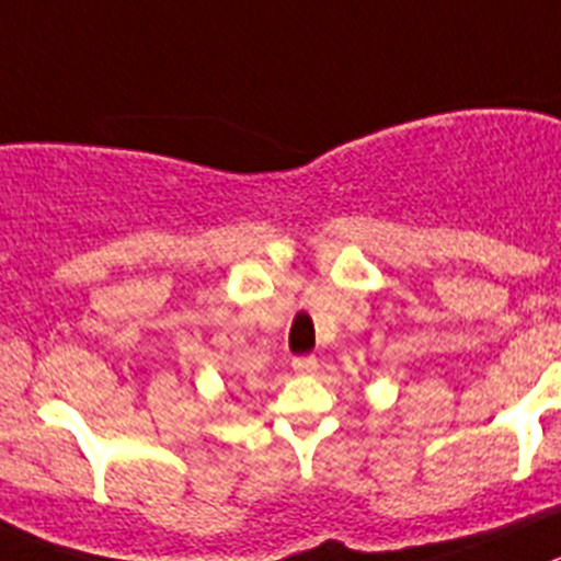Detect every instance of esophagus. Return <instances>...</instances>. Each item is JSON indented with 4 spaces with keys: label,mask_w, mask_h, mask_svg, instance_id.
<instances>
[{
    "label": "esophagus",
    "mask_w": 561,
    "mask_h": 561,
    "mask_svg": "<svg viewBox=\"0 0 561 561\" xmlns=\"http://www.w3.org/2000/svg\"><path fill=\"white\" fill-rule=\"evenodd\" d=\"M293 370H296V374H301V376L316 374L318 359L316 357H296V359H293Z\"/></svg>",
    "instance_id": "obj_1"
}]
</instances>
